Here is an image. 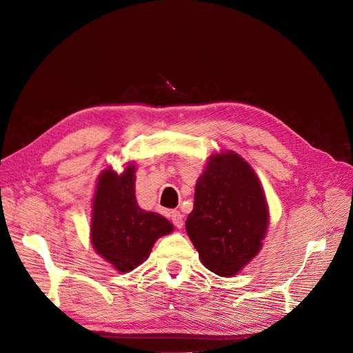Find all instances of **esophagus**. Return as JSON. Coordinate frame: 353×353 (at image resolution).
Returning a JSON list of instances; mask_svg holds the SVG:
<instances>
[{
  "instance_id": "obj_1",
  "label": "esophagus",
  "mask_w": 353,
  "mask_h": 353,
  "mask_svg": "<svg viewBox=\"0 0 353 353\" xmlns=\"http://www.w3.org/2000/svg\"><path fill=\"white\" fill-rule=\"evenodd\" d=\"M171 220H172V223H174V225L176 228H182V225H183V216H182V214L179 211H172L171 212Z\"/></svg>"
}]
</instances>
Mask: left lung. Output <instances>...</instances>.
I'll return each instance as SVG.
<instances>
[{
  "label": "left lung",
  "instance_id": "1",
  "mask_svg": "<svg viewBox=\"0 0 353 353\" xmlns=\"http://www.w3.org/2000/svg\"><path fill=\"white\" fill-rule=\"evenodd\" d=\"M268 207L260 181L239 154L211 155L195 185L185 228L210 272L231 277L261 250Z\"/></svg>",
  "mask_w": 353,
  "mask_h": 353
}]
</instances>
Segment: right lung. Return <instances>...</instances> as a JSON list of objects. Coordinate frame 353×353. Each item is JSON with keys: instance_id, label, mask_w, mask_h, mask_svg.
I'll return each instance as SVG.
<instances>
[{"instance_id": "add662e5", "label": "right lung", "mask_w": 353, "mask_h": 353, "mask_svg": "<svg viewBox=\"0 0 353 353\" xmlns=\"http://www.w3.org/2000/svg\"><path fill=\"white\" fill-rule=\"evenodd\" d=\"M135 172L133 163H128L122 174L108 168L97 178L93 198L92 245L121 273L142 264L155 241L174 230L165 216L138 205Z\"/></svg>"}]
</instances>
